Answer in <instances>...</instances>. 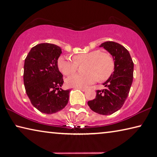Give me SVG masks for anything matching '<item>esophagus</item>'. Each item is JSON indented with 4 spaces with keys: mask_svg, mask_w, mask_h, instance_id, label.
Segmentation results:
<instances>
[{
    "mask_svg": "<svg viewBox=\"0 0 157 157\" xmlns=\"http://www.w3.org/2000/svg\"><path fill=\"white\" fill-rule=\"evenodd\" d=\"M78 89H80V90H82V91H85L86 90V88H83V87H78Z\"/></svg>",
    "mask_w": 157,
    "mask_h": 157,
    "instance_id": "esophagus-1",
    "label": "esophagus"
}]
</instances>
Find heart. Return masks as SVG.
<instances>
[{"label": "heart", "instance_id": "obj_1", "mask_svg": "<svg viewBox=\"0 0 157 157\" xmlns=\"http://www.w3.org/2000/svg\"><path fill=\"white\" fill-rule=\"evenodd\" d=\"M73 60L65 56H60L57 60L58 68L64 75H70L77 71L78 65L85 63L84 75H73L66 79L69 86L85 87L98 79L105 81L113 74L114 69V59L110 54L94 50L73 56Z\"/></svg>", "mask_w": 157, "mask_h": 157}]
</instances>
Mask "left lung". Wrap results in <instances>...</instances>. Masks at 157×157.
Wrapping results in <instances>:
<instances>
[{
  "label": "left lung",
  "instance_id": "1",
  "mask_svg": "<svg viewBox=\"0 0 157 157\" xmlns=\"http://www.w3.org/2000/svg\"><path fill=\"white\" fill-rule=\"evenodd\" d=\"M103 47L113 57L114 71L103 84L105 88L96 90L94 100L88 101L91 110L103 115H108L119 110L127 98L133 78V62L125 47L117 43L107 41Z\"/></svg>",
  "mask_w": 157,
  "mask_h": 157
}]
</instances>
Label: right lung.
Instances as JSON below:
<instances>
[{"mask_svg":"<svg viewBox=\"0 0 157 157\" xmlns=\"http://www.w3.org/2000/svg\"><path fill=\"white\" fill-rule=\"evenodd\" d=\"M61 52L56 44L40 43L32 47L25 59L26 93L32 105L43 113H55L68 104L70 89L60 88L63 79L57 66Z\"/></svg>","mask_w":157,"mask_h":157,"instance_id":"add662e5","label":"right lung"}]
</instances>
